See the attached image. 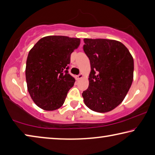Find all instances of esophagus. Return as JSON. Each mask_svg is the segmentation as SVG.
Wrapping results in <instances>:
<instances>
[{
	"label": "esophagus",
	"instance_id": "esophagus-1",
	"mask_svg": "<svg viewBox=\"0 0 155 155\" xmlns=\"http://www.w3.org/2000/svg\"><path fill=\"white\" fill-rule=\"evenodd\" d=\"M83 77V74H80L77 75V76H76V79L78 81V80L81 79V78H82Z\"/></svg>",
	"mask_w": 155,
	"mask_h": 155
}]
</instances>
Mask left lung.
I'll return each mask as SVG.
<instances>
[{
	"instance_id": "left-lung-1",
	"label": "left lung",
	"mask_w": 155,
	"mask_h": 155,
	"mask_svg": "<svg viewBox=\"0 0 155 155\" xmlns=\"http://www.w3.org/2000/svg\"><path fill=\"white\" fill-rule=\"evenodd\" d=\"M83 51L90 61L89 87L82 96L92 111L105 113L122 103L133 80L134 61L120 41L84 39Z\"/></svg>"
}]
</instances>
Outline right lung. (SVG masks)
I'll return each instance as SVG.
<instances>
[{
  "mask_svg": "<svg viewBox=\"0 0 155 155\" xmlns=\"http://www.w3.org/2000/svg\"><path fill=\"white\" fill-rule=\"evenodd\" d=\"M79 38L50 35L37 42L28 52L26 80L31 98L40 108L61 107L75 79L68 73L70 54L80 45Z\"/></svg>",
  "mask_w": 155,
  "mask_h": 155,
  "instance_id": "add662e5",
  "label": "right lung"
}]
</instances>
